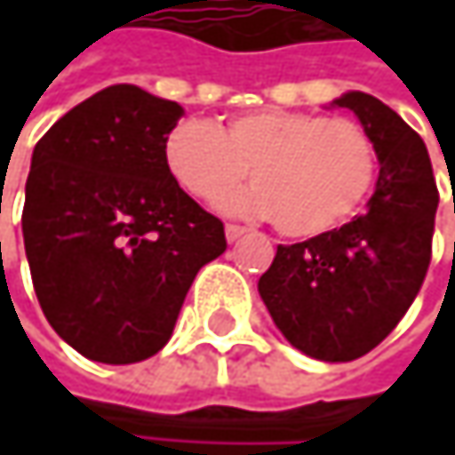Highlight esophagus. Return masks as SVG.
I'll use <instances>...</instances> for the list:
<instances>
[{
  "mask_svg": "<svg viewBox=\"0 0 455 455\" xmlns=\"http://www.w3.org/2000/svg\"><path fill=\"white\" fill-rule=\"evenodd\" d=\"M247 234V228L244 227H236V224H227V239L228 242H236L239 236H244Z\"/></svg>",
  "mask_w": 455,
  "mask_h": 455,
  "instance_id": "obj_1",
  "label": "esophagus"
}]
</instances>
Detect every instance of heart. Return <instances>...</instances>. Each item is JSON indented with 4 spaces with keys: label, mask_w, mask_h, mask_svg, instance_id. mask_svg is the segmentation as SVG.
<instances>
[{
    "label": "heart",
    "mask_w": 455,
    "mask_h": 455,
    "mask_svg": "<svg viewBox=\"0 0 455 455\" xmlns=\"http://www.w3.org/2000/svg\"><path fill=\"white\" fill-rule=\"evenodd\" d=\"M165 163L192 197L211 205L227 200L250 168L255 187L228 208L268 216L295 239L353 219L379 171L377 144L361 124L282 108L236 116L224 132L187 118L168 134Z\"/></svg>",
    "instance_id": "1"
}]
</instances>
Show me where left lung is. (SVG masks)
I'll return each mask as SVG.
<instances>
[{
    "label": "left lung",
    "mask_w": 455,
    "mask_h": 455,
    "mask_svg": "<svg viewBox=\"0 0 455 455\" xmlns=\"http://www.w3.org/2000/svg\"><path fill=\"white\" fill-rule=\"evenodd\" d=\"M331 108L353 110L377 144L369 211L279 244L258 292L290 345L334 363L366 355L406 316L432 260L440 195L424 141L393 108L363 92H347Z\"/></svg>",
    "instance_id": "obj_1"
}]
</instances>
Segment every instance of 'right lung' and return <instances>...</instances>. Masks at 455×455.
Here are the masks:
<instances>
[{
    "mask_svg": "<svg viewBox=\"0 0 455 455\" xmlns=\"http://www.w3.org/2000/svg\"><path fill=\"white\" fill-rule=\"evenodd\" d=\"M179 102L116 84L39 139L23 239L52 329L100 363H137L173 334L197 271L227 250L224 224L173 179Z\"/></svg>",
    "mask_w": 455,
    "mask_h": 455,
    "instance_id": "obj_1",
    "label": "right lung"
}]
</instances>
